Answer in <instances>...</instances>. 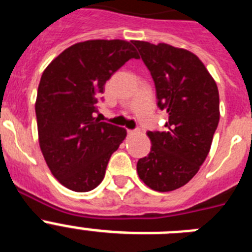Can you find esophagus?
Listing matches in <instances>:
<instances>
[{"mask_svg": "<svg viewBox=\"0 0 252 252\" xmlns=\"http://www.w3.org/2000/svg\"><path fill=\"white\" fill-rule=\"evenodd\" d=\"M139 132V130H127L128 135H135V133Z\"/></svg>", "mask_w": 252, "mask_h": 252, "instance_id": "34e87169", "label": "esophagus"}]
</instances>
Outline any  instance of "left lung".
Instances as JSON below:
<instances>
[{
	"label": "left lung",
	"mask_w": 252,
	"mask_h": 252,
	"mask_svg": "<svg viewBox=\"0 0 252 252\" xmlns=\"http://www.w3.org/2000/svg\"><path fill=\"white\" fill-rule=\"evenodd\" d=\"M132 44L153 77L158 107L169 115L165 130L148 132L151 150L137 161V174L149 188L170 192L188 183L208 155L220 121L217 84L190 51Z\"/></svg>",
	"instance_id": "1"
}]
</instances>
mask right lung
I'll return each mask as SVG.
<instances>
[{"mask_svg":"<svg viewBox=\"0 0 252 252\" xmlns=\"http://www.w3.org/2000/svg\"><path fill=\"white\" fill-rule=\"evenodd\" d=\"M125 40H88L65 49L44 70L35 112L39 144L59 183L90 192L104 178L107 164L126 130L99 122L104 84L130 59H139Z\"/></svg>","mask_w":252,"mask_h":252,"instance_id":"1","label":"right lung"}]
</instances>
